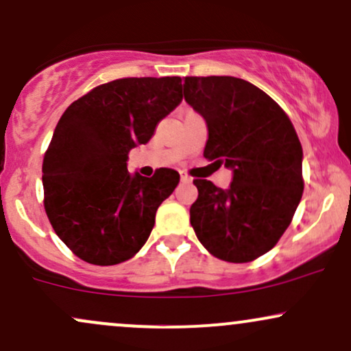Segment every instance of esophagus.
<instances>
[{
  "label": "esophagus",
  "mask_w": 351,
  "mask_h": 351,
  "mask_svg": "<svg viewBox=\"0 0 351 351\" xmlns=\"http://www.w3.org/2000/svg\"><path fill=\"white\" fill-rule=\"evenodd\" d=\"M180 182H184V184H191V182H192V177L185 174V172H180Z\"/></svg>",
  "instance_id": "obj_1"
}]
</instances>
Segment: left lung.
<instances>
[{
  "instance_id": "1",
  "label": "left lung",
  "mask_w": 351,
  "mask_h": 351,
  "mask_svg": "<svg viewBox=\"0 0 351 351\" xmlns=\"http://www.w3.org/2000/svg\"><path fill=\"white\" fill-rule=\"evenodd\" d=\"M184 97L207 123L204 156L233 172L228 189L193 180V232L218 259L253 261L274 248L302 199L304 154L294 126L243 78L185 77Z\"/></svg>"
}]
</instances>
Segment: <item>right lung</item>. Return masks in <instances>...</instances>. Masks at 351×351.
Masks as SVG:
<instances>
[{"label": "right lung", "mask_w": 351, "mask_h": 351, "mask_svg": "<svg viewBox=\"0 0 351 351\" xmlns=\"http://www.w3.org/2000/svg\"><path fill=\"white\" fill-rule=\"evenodd\" d=\"M182 101L180 77L119 78L73 101L44 156V207L57 237L90 265L128 261L143 248L179 172H128V154Z\"/></svg>", "instance_id": "add662e5"}]
</instances>
